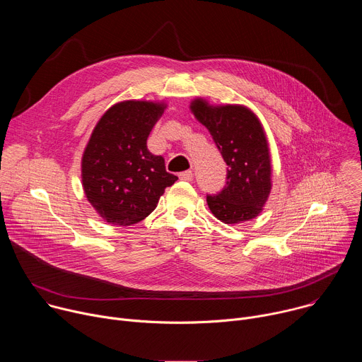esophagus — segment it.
I'll return each instance as SVG.
<instances>
[{
    "instance_id": "1",
    "label": "esophagus",
    "mask_w": 362,
    "mask_h": 362,
    "mask_svg": "<svg viewBox=\"0 0 362 362\" xmlns=\"http://www.w3.org/2000/svg\"><path fill=\"white\" fill-rule=\"evenodd\" d=\"M179 179H180V180H187V182H190V180H193V172H190V170L182 172V173L179 175Z\"/></svg>"
}]
</instances>
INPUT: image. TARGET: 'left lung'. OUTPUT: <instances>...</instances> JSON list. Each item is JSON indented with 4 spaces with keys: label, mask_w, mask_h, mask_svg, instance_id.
<instances>
[{
    "label": "left lung",
    "mask_w": 362,
    "mask_h": 362,
    "mask_svg": "<svg viewBox=\"0 0 362 362\" xmlns=\"http://www.w3.org/2000/svg\"><path fill=\"white\" fill-rule=\"evenodd\" d=\"M190 109L208 127L228 165L223 189L206 194L211 212L225 223L253 219L271 192V159L262 124L242 106L212 107L197 98Z\"/></svg>",
    "instance_id": "left-lung-1"
}]
</instances>
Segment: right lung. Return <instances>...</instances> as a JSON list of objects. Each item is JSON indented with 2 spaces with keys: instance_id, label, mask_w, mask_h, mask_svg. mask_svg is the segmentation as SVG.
<instances>
[{
  "instance_id": "right-lung-1",
  "label": "right lung",
  "mask_w": 362,
  "mask_h": 362,
  "mask_svg": "<svg viewBox=\"0 0 362 362\" xmlns=\"http://www.w3.org/2000/svg\"><path fill=\"white\" fill-rule=\"evenodd\" d=\"M165 106L123 101L100 119L81 162L83 187L98 215L112 225L129 226L156 208L177 176L165 159L147 148V137Z\"/></svg>"
}]
</instances>
